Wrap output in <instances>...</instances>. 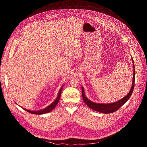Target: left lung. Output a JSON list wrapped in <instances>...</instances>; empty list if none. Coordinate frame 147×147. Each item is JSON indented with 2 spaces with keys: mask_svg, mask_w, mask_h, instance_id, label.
Masks as SVG:
<instances>
[{
  "mask_svg": "<svg viewBox=\"0 0 147 147\" xmlns=\"http://www.w3.org/2000/svg\"><path fill=\"white\" fill-rule=\"evenodd\" d=\"M132 61H133V67H134V73H133V84H132V87L131 88L129 92V94L122 98L121 99L119 100V101L115 102V103H108V104H102V103H94L92 101H90L88 100L87 97L84 94V91L83 87H82V99L84 101L86 104L91 109L96 111L97 112H99L101 113H111L113 112H116L121 107H122L123 105L130 98L133 90H134V82H135V66H134V61L132 58Z\"/></svg>",
  "mask_w": 147,
  "mask_h": 147,
  "instance_id": "8db88e82",
  "label": "left lung"
}]
</instances>
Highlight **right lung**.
<instances>
[{"label":"right lung","mask_w":147,"mask_h":147,"mask_svg":"<svg viewBox=\"0 0 147 147\" xmlns=\"http://www.w3.org/2000/svg\"><path fill=\"white\" fill-rule=\"evenodd\" d=\"M63 86L59 92V94H58V95H57V98L56 99V100L53 102L49 106H48L47 108L44 109H42V110H40V111H29V110H27V109H26L24 108H23V109H24L25 111H26L27 112L30 113H32V114H35V115H42V114H45V113H48L51 111H52L55 108V107L57 105V104L58 103L59 101V99H60V96H61V90L63 88Z\"/></svg>","instance_id":"right-lung-1"}]
</instances>
